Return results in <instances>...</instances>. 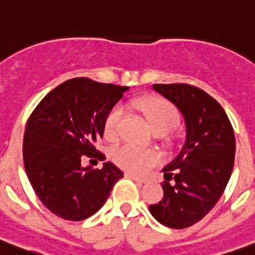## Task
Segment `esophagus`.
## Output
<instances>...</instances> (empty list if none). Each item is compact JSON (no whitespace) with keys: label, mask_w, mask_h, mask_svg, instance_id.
<instances>
[{"label":"esophagus","mask_w":255,"mask_h":255,"mask_svg":"<svg viewBox=\"0 0 255 255\" xmlns=\"http://www.w3.org/2000/svg\"><path fill=\"white\" fill-rule=\"evenodd\" d=\"M126 177L131 178V180H133V181L141 182V184L147 182V180H144V178H141V177H137V176H135V174H131V173H126Z\"/></svg>","instance_id":"1"}]
</instances>
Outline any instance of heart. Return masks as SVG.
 Returning <instances> with one entry per match:
<instances>
[{
    "label": "heart",
    "mask_w": 255,
    "mask_h": 255,
    "mask_svg": "<svg viewBox=\"0 0 255 255\" xmlns=\"http://www.w3.org/2000/svg\"><path fill=\"white\" fill-rule=\"evenodd\" d=\"M136 106L143 112V115L145 116L153 132H168L178 124V120H180L178 111L168 100L149 96V98L137 100ZM122 116H123V108L119 104L114 106L106 116L103 131L104 136L108 140L116 139V136L119 133ZM112 160L122 169L128 170L131 173H143L148 168L153 167L157 163V156L152 151L141 149L131 144H126V145L116 148L112 153Z\"/></svg>",
    "instance_id": "heart-1"
}]
</instances>
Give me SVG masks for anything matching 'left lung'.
I'll list each match as a JSON object with an SVG mask.
<instances>
[{
  "mask_svg": "<svg viewBox=\"0 0 255 255\" xmlns=\"http://www.w3.org/2000/svg\"><path fill=\"white\" fill-rule=\"evenodd\" d=\"M153 88L181 111L186 140L164 168L163 200L149 212L168 228L185 229L205 217L225 190L234 164V131L221 104L201 88L185 83Z\"/></svg>",
  "mask_w": 255,
  "mask_h": 255,
  "instance_id": "8db88e82",
  "label": "left lung"
}]
</instances>
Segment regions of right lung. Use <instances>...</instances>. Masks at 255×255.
Segmentation results:
<instances>
[{
  "label": "right lung",
  "mask_w": 255,
  "mask_h": 255,
  "mask_svg": "<svg viewBox=\"0 0 255 255\" xmlns=\"http://www.w3.org/2000/svg\"><path fill=\"white\" fill-rule=\"evenodd\" d=\"M127 88L74 78L51 90L31 112L22 148L26 174L42 204L58 217L82 221L95 214L123 177L110 161L92 169L82 167V160L106 159L95 145L106 116Z\"/></svg>",
  "instance_id": "add662e5"
}]
</instances>
